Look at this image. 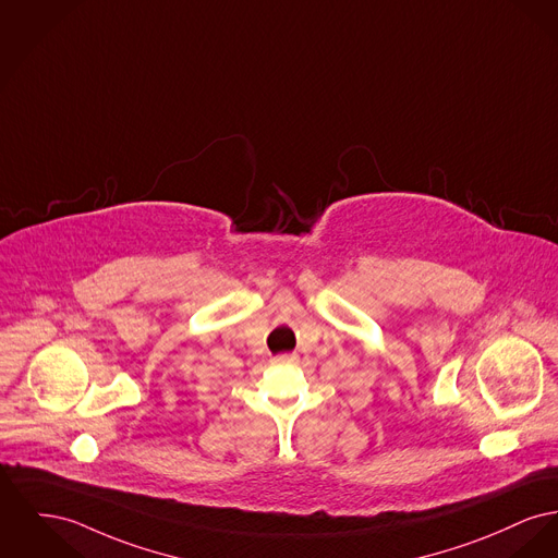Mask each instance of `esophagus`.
I'll return each instance as SVG.
<instances>
[{
    "label": "esophagus",
    "mask_w": 558,
    "mask_h": 558,
    "mask_svg": "<svg viewBox=\"0 0 558 558\" xmlns=\"http://www.w3.org/2000/svg\"><path fill=\"white\" fill-rule=\"evenodd\" d=\"M276 362H280V364H295V362H299V354H278L276 359H274Z\"/></svg>",
    "instance_id": "esophagus-1"
}]
</instances>
